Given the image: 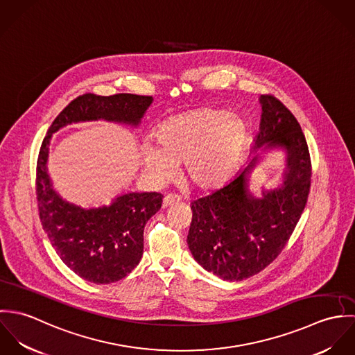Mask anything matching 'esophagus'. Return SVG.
I'll list each match as a JSON object with an SVG mask.
<instances>
[{"mask_svg": "<svg viewBox=\"0 0 355 355\" xmlns=\"http://www.w3.org/2000/svg\"><path fill=\"white\" fill-rule=\"evenodd\" d=\"M180 202V198L178 197V196H175V194H168L166 197H164V200H162V207L165 209V207H168V206H171V205H175V203Z\"/></svg>", "mask_w": 355, "mask_h": 355, "instance_id": "34e87169", "label": "esophagus"}]
</instances>
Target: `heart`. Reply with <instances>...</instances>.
I'll use <instances>...</instances> for the list:
<instances>
[{
	"mask_svg": "<svg viewBox=\"0 0 355 355\" xmlns=\"http://www.w3.org/2000/svg\"><path fill=\"white\" fill-rule=\"evenodd\" d=\"M250 138L248 120L227 109L198 107L171 116L154 130L155 145L141 149L144 172L165 182L182 164L183 179L196 190L213 191L235 175Z\"/></svg>",
	"mask_w": 355,
	"mask_h": 355,
	"instance_id": "obj_1",
	"label": "heart"
}]
</instances>
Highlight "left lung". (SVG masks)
<instances>
[{
    "label": "left lung",
    "mask_w": 355,
    "mask_h": 355,
    "mask_svg": "<svg viewBox=\"0 0 355 355\" xmlns=\"http://www.w3.org/2000/svg\"><path fill=\"white\" fill-rule=\"evenodd\" d=\"M259 131L246 165L225 186L191 203L187 245L205 270L225 282H241L266 268L286 246L307 201L311 164L294 114L272 96H261ZM285 153L282 183L261 188L257 198L251 175L263 154Z\"/></svg>",
    "instance_id": "1"
}]
</instances>
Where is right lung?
<instances>
[{"mask_svg":"<svg viewBox=\"0 0 355 355\" xmlns=\"http://www.w3.org/2000/svg\"><path fill=\"white\" fill-rule=\"evenodd\" d=\"M153 97L83 94L51 123L37 164V200L42 227L61 261L79 277L109 284L125 277L144 254V230L162 203L158 193H125L109 205L82 207L65 201L48 172L51 137L58 130L85 121H110L138 127Z\"/></svg>","mask_w":355,"mask_h":355,"instance_id":"1","label":"right lung"}]
</instances>
